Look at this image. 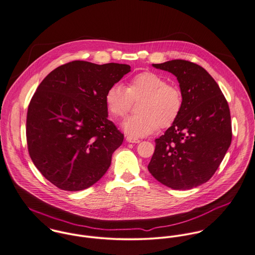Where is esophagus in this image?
I'll return each instance as SVG.
<instances>
[{"mask_svg":"<svg viewBox=\"0 0 255 255\" xmlns=\"http://www.w3.org/2000/svg\"><path fill=\"white\" fill-rule=\"evenodd\" d=\"M126 140L130 143H140V139L134 137V136H131V135H127L126 137Z\"/></svg>","mask_w":255,"mask_h":255,"instance_id":"obj_1","label":"esophagus"}]
</instances>
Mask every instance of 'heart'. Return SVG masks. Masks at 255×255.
Wrapping results in <instances>:
<instances>
[{
  "label": "heart",
  "mask_w": 255,
  "mask_h": 255,
  "mask_svg": "<svg viewBox=\"0 0 255 255\" xmlns=\"http://www.w3.org/2000/svg\"><path fill=\"white\" fill-rule=\"evenodd\" d=\"M138 104V114L130 116L123 124L124 130L132 136H146L158 126L169 127L179 116L183 95L180 88L167 83L165 78L154 72H142L135 75L127 88L114 84L105 94V104L109 114L115 119L124 118L132 107Z\"/></svg>",
  "instance_id": "1"
}]
</instances>
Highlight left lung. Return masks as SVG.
Segmentation results:
<instances>
[{
    "mask_svg": "<svg viewBox=\"0 0 255 255\" xmlns=\"http://www.w3.org/2000/svg\"><path fill=\"white\" fill-rule=\"evenodd\" d=\"M153 66L177 78L183 105L174 123L154 140L148 169L167 187L191 189L214 175L231 145L230 107L216 81L201 66L186 60Z\"/></svg>",
    "mask_w": 255,
    "mask_h": 255,
    "instance_id": "left-lung-1",
    "label": "left lung"
}]
</instances>
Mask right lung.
<instances>
[{
    "label": "right lung",
    "instance_id": "right-lung-1",
    "mask_svg": "<svg viewBox=\"0 0 255 255\" xmlns=\"http://www.w3.org/2000/svg\"><path fill=\"white\" fill-rule=\"evenodd\" d=\"M130 66L72 61L53 70L28 105L26 142L41 174L67 191L98 182L124 135L107 119L105 94Z\"/></svg>",
    "mask_w": 255,
    "mask_h": 255
}]
</instances>
